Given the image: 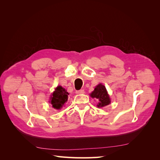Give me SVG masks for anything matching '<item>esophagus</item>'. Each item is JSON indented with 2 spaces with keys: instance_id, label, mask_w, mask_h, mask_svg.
I'll use <instances>...</instances> for the list:
<instances>
[{
  "instance_id": "1",
  "label": "esophagus",
  "mask_w": 160,
  "mask_h": 160,
  "mask_svg": "<svg viewBox=\"0 0 160 160\" xmlns=\"http://www.w3.org/2000/svg\"><path fill=\"white\" fill-rule=\"evenodd\" d=\"M84 93H85V91L83 89H81V90L76 91L77 94H83Z\"/></svg>"
}]
</instances>
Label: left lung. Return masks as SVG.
Here are the masks:
<instances>
[{"label": "left lung", "instance_id": "obj_1", "mask_svg": "<svg viewBox=\"0 0 160 160\" xmlns=\"http://www.w3.org/2000/svg\"><path fill=\"white\" fill-rule=\"evenodd\" d=\"M91 97L98 100V108H103L110 103V98L106 90L105 87L102 84H99L96 86L94 91L91 93Z\"/></svg>", "mask_w": 160, "mask_h": 160}]
</instances>
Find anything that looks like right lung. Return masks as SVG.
<instances>
[{
    "mask_svg": "<svg viewBox=\"0 0 160 160\" xmlns=\"http://www.w3.org/2000/svg\"><path fill=\"white\" fill-rule=\"evenodd\" d=\"M69 93L61 86H58L51 98V103L56 109H60L68 99Z\"/></svg>",
    "mask_w": 160,
    "mask_h": 160,
    "instance_id": "obj_1",
    "label": "right lung"
}]
</instances>
